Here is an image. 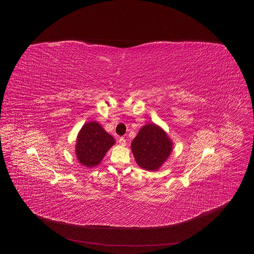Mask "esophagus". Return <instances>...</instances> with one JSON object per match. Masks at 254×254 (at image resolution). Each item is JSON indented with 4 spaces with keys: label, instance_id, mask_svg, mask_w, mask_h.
Here are the masks:
<instances>
[{
    "label": "esophagus",
    "instance_id": "obj_1",
    "mask_svg": "<svg viewBox=\"0 0 254 254\" xmlns=\"http://www.w3.org/2000/svg\"><path fill=\"white\" fill-rule=\"evenodd\" d=\"M119 142H120V144L121 146H123V147H125L126 144H127V141H126V138L125 137H120V139H119Z\"/></svg>",
    "mask_w": 254,
    "mask_h": 254
}]
</instances>
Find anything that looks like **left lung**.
Returning a JSON list of instances; mask_svg holds the SVG:
<instances>
[{
  "label": "left lung",
  "mask_w": 254,
  "mask_h": 254,
  "mask_svg": "<svg viewBox=\"0 0 254 254\" xmlns=\"http://www.w3.org/2000/svg\"><path fill=\"white\" fill-rule=\"evenodd\" d=\"M136 164L147 171H157L170 157L173 142L167 132L155 124L143 126L131 141Z\"/></svg>",
  "instance_id": "obj_1"
}]
</instances>
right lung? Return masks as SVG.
<instances>
[{
  "instance_id": "obj_1",
  "label": "right lung",
  "mask_w": 254,
  "mask_h": 254,
  "mask_svg": "<svg viewBox=\"0 0 254 254\" xmlns=\"http://www.w3.org/2000/svg\"><path fill=\"white\" fill-rule=\"evenodd\" d=\"M115 142V138L107 133L98 123H87L81 127L77 135L76 158L86 168L95 167L102 161L106 152Z\"/></svg>"
}]
</instances>
